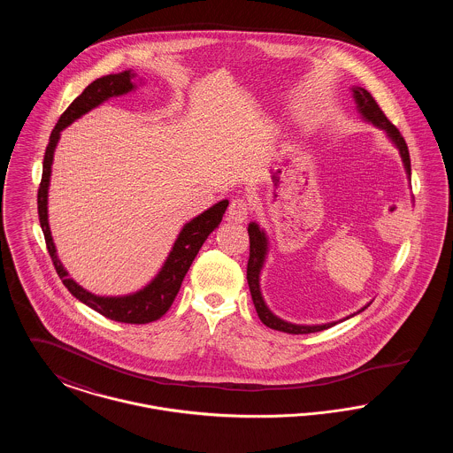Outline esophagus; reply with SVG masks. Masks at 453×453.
<instances>
[{"mask_svg":"<svg viewBox=\"0 0 453 453\" xmlns=\"http://www.w3.org/2000/svg\"><path fill=\"white\" fill-rule=\"evenodd\" d=\"M248 214H250V209L242 198L233 200L227 209V219L234 220V222H244L248 219Z\"/></svg>","mask_w":453,"mask_h":453,"instance_id":"obj_1","label":"esophagus"}]
</instances>
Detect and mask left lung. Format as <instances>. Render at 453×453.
<instances>
[{
	"mask_svg": "<svg viewBox=\"0 0 453 453\" xmlns=\"http://www.w3.org/2000/svg\"><path fill=\"white\" fill-rule=\"evenodd\" d=\"M349 89H351V96L355 100L357 111L360 113V117L365 120L366 124H372L373 127L382 130L388 141L392 142V146L399 151L403 166H404V172H406V176H408V181H410L411 185L410 151H408L404 137L401 135L399 130L395 129L388 122V117L384 115V111L377 105V102L373 100V96L366 91L365 88L351 87ZM248 234H250V261H248V275H246V279H248V285H250V292H251V299H253V303H255V309L258 312L261 323L265 324V326H268L272 329H277V331H283V333H290V334H309V333H318V331L327 329V327H331L334 324L343 323L346 319L360 314L362 311H365L366 307L370 305V302H368L362 309H358L357 312L346 316V318L340 319V321H333V323L296 324L281 319L275 312H272V309L268 307V303H266L265 297H263V292H261V273H263L265 263L268 259L270 239H268L266 231L263 227H259L258 222H250Z\"/></svg>",
	"mask_w": 453,
	"mask_h": 453,
	"instance_id": "obj_1",
	"label": "left lung"
}]
</instances>
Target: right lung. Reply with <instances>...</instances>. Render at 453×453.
<instances>
[{
	"instance_id": "1",
	"label": "right lung",
	"mask_w": 453,
	"mask_h": 453,
	"mask_svg": "<svg viewBox=\"0 0 453 453\" xmlns=\"http://www.w3.org/2000/svg\"><path fill=\"white\" fill-rule=\"evenodd\" d=\"M137 78V73L132 69L108 74L95 80L91 85L85 88V91L67 107L61 119L58 120L56 127L49 137V144L43 156L42 181L39 188V220L42 227L43 237L47 242L49 255L54 261L56 272L61 277L65 288L88 307L100 312L111 321L127 324H146L159 319L170 307L181 287V281L185 279L190 265L194 263L195 257L202 244L209 234L219 227L222 216L229 205V200H220L203 211L202 214L190 219L187 224H183L181 231L173 242L172 250L166 259L163 261L159 272L148 281L142 288L124 294V296H96L83 288L78 281L69 277V272L58 257V250L52 239L50 226H49V187H50V174H52V163H54V152L59 144L61 132L69 127L73 122L87 115L93 108L100 107L102 104L108 102L110 98L124 96L130 91L137 89V83L134 81ZM139 85H142V80L139 78Z\"/></svg>"
}]
</instances>
